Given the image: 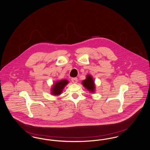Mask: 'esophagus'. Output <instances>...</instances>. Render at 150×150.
<instances>
[{
	"instance_id": "34e87169",
	"label": "esophagus",
	"mask_w": 150,
	"mask_h": 150,
	"mask_svg": "<svg viewBox=\"0 0 150 150\" xmlns=\"http://www.w3.org/2000/svg\"><path fill=\"white\" fill-rule=\"evenodd\" d=\"M71 81L73 83H75V84L77 83H78V78H73L71 79Z\"/></svg>"
}]
</instances>
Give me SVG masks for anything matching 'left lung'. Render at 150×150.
<instances>
[{
	"label": "left lung",
	"instance_id": "obj_1",
	"mask_svg": "<svg viewBox=\"0 0 150 150\" xmlns=\"http://www.w3.org/2000/svg\"><path fill=\"white\" fill-rule=\"evenodd\" d=\"M82 84L91 92H94L95 91V84L92 76L91 75H87L86 79L82 81Z\"/></svg>",
	"mask_w": 150,
	"mask_h": 150
}]
</instances>
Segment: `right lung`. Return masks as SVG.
<instances>
[{
    "label": "right lung",
    "mask_w": 150,
    "mask_h": 150,
    "mask_svg": "<svg viewBox=\"0 0 150 150\" xmlns=\"http://www.w3.org/2000/svg\"><path fill=\"white\" fill-rule=\"evenodd\" d=\"M69 81L67 80H61L60 81H57L54 83L51 89V94L54 96H58L61 94L64 86L68 84Z\"/></svg>",
    "instance_id": "1"
}]
</instances>
